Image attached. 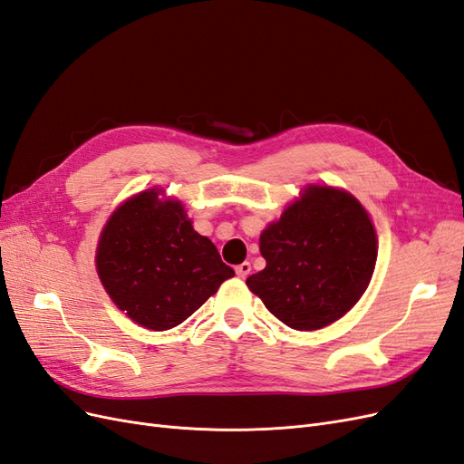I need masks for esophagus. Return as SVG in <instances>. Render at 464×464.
I'll use <instances>...</instances> for the list:
<instances>
[{"label": "esophagus", "instance_id": "obj_1", "mask_svg": "<svg viewBox=\"0 0 464 464\" xmlns=\"http://www.w3.org/2000/svg\"><path fill=\"white\" fill-rule=\"evenodd\" d=\"M249 273H251V263H247V261H244L242 265L236 266V275L240 278H246Z\"/></svg>", "mask_w": 464, "mask_h": 464}]
</instances>
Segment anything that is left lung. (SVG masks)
<instances>
[{"label": "left lung", "mask_w": 464, "mask_h": 464, "mask_svg": "<svg viewBox=\"0 0 464 464\" xmlns=\"http://www.w3.org/2000/svg\"><path fill=\"white\" fill-rule=\"evenodd\" d=\"M263 271L246 285L296 331L331 325L368 288L377 259L373 224L346 191L310 186L261 234Z\"/></svg>", "instance_id": "1"}]
</instances>
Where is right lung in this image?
<instances>
[{
  "label": "right lung",
  "instance_id": "add662e5",
  "mask_svg": "<svg viewBox=\"0 0 464 464\" xmlns=\"http://www.w3.org/2000/svg\"><path fill=\"white\" fill-rule=\"evenodd\" d=\"M96 269L121 312L152 331L184 323L234 276L215 244L193 230L178 201L143 191L125 201L104 227Z\"/></svg>",
  "mask_w": 464,
  "mask_h": 464
}]
</instances>
